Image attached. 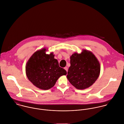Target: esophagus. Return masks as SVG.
I'll return each mask as SVG.
<instances>
[{"label":"esophagus","mask_w":124,"mask_h":124,"mask_svg":"<svg viewBox=\"0 0 124 124\" xmlns=\"http://www.w3.org/2000/svg\"><path fill=\"white\" fill-rule=\"evenodd\" d=\"M64 69L67 71V72H68V68L67 67H65L64 68Z\"/></svg>","instance_id":"esophagus-1"}]
</instances>
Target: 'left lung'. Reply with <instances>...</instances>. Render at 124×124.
I'll list each match as a JSON object with an SVG mask.
<instances>
[{
	"label": "left lung",
	"mask_w": 124,
	"mask_h": 124,
	"mask_svg": "<svg viewBox=\"0 0 124 124\" xmlns=\"http://www.w3.org/2000/svg\"><path fill=\"white\" fill-rule=\"evenodd\" d=\"M70 67L67 77L70 83L79 90L90 87L97 80L100 73L99 61L91 51L83 50L70 56Z\"/></svg>",
	"instance_id": "1"
}]
</instances>
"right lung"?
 Instances as JSON below:
<instances>
[{"label": "right lung", "mask_w": 124, "mask_h": 124, "mask_svg": "<svg viewBox=\"0 0 124 124\" xmlns=\"http://www.w3.org/2000/svg\"><path fill=\"white\" fill-rule=\"evenodd\" d=\"M44 48L36 51L26 65V74L29 80L36 87L49 90L55 84L58 78L67 74V71L59 66L53 53L46 54Z\"/></svg>", "instance_id": "right-lung-1"}]
</instances>
